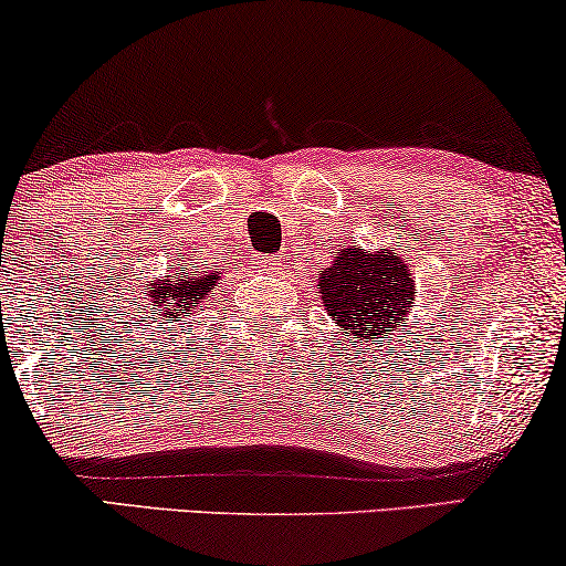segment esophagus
Here are the masks:
<instances>
[{
    "label": "esophagus",
    "mask_w": 566,
    "mask_h": 566,
    "mask_svg": "<svg viewBox=\"0 0 566 566\" xmlns=\"http://www.w3.org/2000/svg\"><path fill=\"white\" fill-rule=\"evenodd\" d=\"M256 265L265 268V270H277L281 268V256L270 254V256H256Z\"/></svg>",
    "instance_id": "34e87169"
}]
</instances>
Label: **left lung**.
<instances>
[{
    "label": "left lung",
    "mask_w": 566,
    "mask_h": 566,
    "mask_svg": "<svg viewBox=\"0 0 566 566\" xmlns=\"http://www.w3.org/2000/svg\"><path fill=\"white\" fill-rule=\"evenodd\" d=\"M319 293L335 325L369 343L374 335L400 333L416 283L395 249L379 254L343 249L335 265L319 273Z\"/></svg>",
    "instance_id": "1"
}]
</instances>
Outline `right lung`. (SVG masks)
<instances>
[{
    "label": "right lung",
    "instance_id": "obj_1",
    "mask_svg": "<svg viewBox=\"0 0 566 566\" xmlns=\"http://www.w3.org/2000/svg\"><path fill=\"white\" fill-rule=\"evenodd\" d=\"M220 273H181L179 268L171 270V275H166L164 283H148L145 291H148V301L156 312L153 317L174 319L179 322L181 317H189L195 312V304L208 296L212 285L218 283Z\"/></svg>",
    "mask_w": 566,
    "mask_h": 566
}]
</instances>
